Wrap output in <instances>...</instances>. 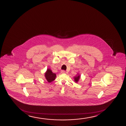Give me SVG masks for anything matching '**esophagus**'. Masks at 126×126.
<instances>
[{"instance_id": "34e87169", "label": "esophagus", "mask_w": 126, "mask_h": 126, "mask_svg": "<svg viewBox=\"0 0 126 126\" xmlns=\"http://www.w3.org/2000/svg\"><path fill=\"white\" fill-rule=\"evenodd\" d=\"M61 72L62 73H65V71H64V70H62V71H61Z\"/></svg>"}]
</instances>
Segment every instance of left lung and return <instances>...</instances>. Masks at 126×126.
Instances as JSON below:
<instances>
[{
    "instance_id": "1",
    "label": "left lung",
    "mask_w": 126,
    "mask_h": 126,
    "mask_svg": "<svg viewBox=\"0 0 126 126\" xmlns=\"http://www.w3.org/2000/svg\"><path fill=\"white\" fill-rule=\"evenodd\" d=\"M80 77V75H78L77 76H76L74 77V80L75 81V82H78V81L79 80Z\"/></svg>"
}]
</instances>
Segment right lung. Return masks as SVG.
Listing matches in <instances>:
<instances>
[{
	"mask_svg": "<svg viewBox=\"0 0 126 126\" xmlns=\"http://www.w3.org/2000/svg\"><path fill=\"white\" fill-rule=\"evenodd\" d=\"M45 77L48 82H51L55 80L56 77V74L53 73L51 69H48L45 73Z\"/></svg>",
	"mask_w": 126,
	"mask_h": 126,
	"instance_id": "right-lung-1",
	"label": "right lung"
}]
</instances>
